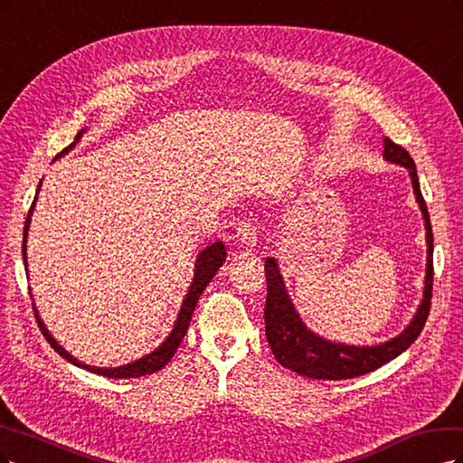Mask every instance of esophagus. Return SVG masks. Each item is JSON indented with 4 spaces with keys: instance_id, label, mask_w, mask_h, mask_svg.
<instances>
[{
    "instance_id": "34e87169",
    "label": "esophagus",
    "mask_w": 463,
    "mask_h": 463,
    "mask_svg": "<svg viewBox=\"0 0 463 463\" xmlns=\"http://www.w3.org/2000/svg\"><path fill=\"white\" fill-rule=\"evenodd\" d=\"M234 236H236L238 244H242V246H246V248H253V246L258 244L256 229H253V225H251L250 221H241V222H238Z\"/></svg>"
}]
</instances>
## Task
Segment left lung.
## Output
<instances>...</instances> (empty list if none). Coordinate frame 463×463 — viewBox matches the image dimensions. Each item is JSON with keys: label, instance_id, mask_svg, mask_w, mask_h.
<instances>
[{"label": "left lung", "instance_id": "1", "mask_svg": "<svg viewBox=\"0 0 463 463\" xmlns=\"http://www.w3.org/2000/svg\"><path fill=\"white\" fill-rule=\"evenodd\" d=\"M384 159L406 167L411 178L415 200L420 203V210L425 219L427 231V273H425V288L423 300L417 307L411 323L406 326L404 333L396 338H391L377 346H350L340 342L325 340L319 335L311 333L304 321L298 316L290 296L282 282L279 265L275 258L265 260V279H267V300H265V335L267 342L282 367H288L309 379L323 381H340L354 379L375 371L386 362L394 360L404 350H408L415 338L423 331L425 321L430 309L432 296V229L425 200L421 196L420 178L411 156L404 147L394 144L391 138H384Z\"/></svg>", "mask_w": 463, "mask_h": 463}]
</instances>
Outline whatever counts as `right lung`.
<instances>
[{"instance_id": "right-lung-1", "label": "right lung", "mask_w": 463, "mask_h": 463, "mask_svg": "<svg viewBox=\"0 0 463 463\" xmlns=\"http://www.w3.org/2000/svg\"><path fill=\"white\" fill-rule=\"evenodd\" d=\"M82 132L84 130H80L77 134V138H74V142L71 146H67L61 154L55 156V159L61 157L69 150H72V147L77 146V142L80 140ZM40 186H42V181L38 184V190H40ZM38 190H36V194H38ZM34 203H36V198H34V202L31 205V210H28V215H26V221H24V232H23V260H24V267H26V236H28V225H31V217H33V212H34ZM225 260H227V250H225V246H222V242H213L212 246H207L205 250H202L198 253L196 265H194V267H196V269H194V280H192V285L188 288L186 298L183 300L181 313H178V317L175 321V326H173L171 335L165 340H163L161 346H157L152 354H147V355L140 357V360L132 362V364H127V365H121V367H94V365L80 364L77 357H72L67 350H63L61 346L57 345V340L50 335V331L46 329V325H43V321L40 319L36 306H34V316H36L40 331H42L43 336H46V340L50 342V346L59 355L65 357L67 362H71L72 365L82 367L86 371L98 373V375H103V377H111V379H137V377H142V375H150V373L159 371L161 367H165L171 362V357L175 355L176 348L181 346V342H183V338H184V335L188 331L192 313H194V309H196V304L200 300L202 292L205 290L207 285H210L212 279L215 277V273L219 271V267L222 265V261H225Z\"/></svg>"}]
</instances>
